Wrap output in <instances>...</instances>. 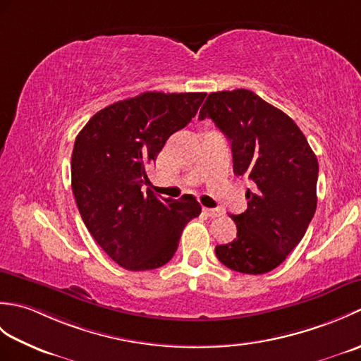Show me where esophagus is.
Masks as SVG:
<instances>
[{"label": "esophagus", "instance_id": "esophagus-1", "mask_svg": "<svg viewBox=\"0 0 361 361\" xmlns=\"http://www.w3.org/2000/svg\"><path fill=\"white\" fill-rule=\"evenodd\" d=\"M203 212L206 214L208 217H219L220 216V209H212V208H203Z\"/></svg>", "mask_w": 361, "mask_h": 361}]
</instances>
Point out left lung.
<instances>
[{"label":"left lung","instance_id":"left-lung-1","mask_svg":"<svg viewBox=\"0 0 361 361\" xmlns=\"http://www.w3.org/2000/svg\"><path fill=\"white\" fill-rule=\"evenodd\" d=\"M209 118L231 142L235 175H248V208L233 217L237 237L217 245L221 264L245 274L281 265L301 242L317 209L318 159L286 113L250 90L206 97L198 119Z\"/></svg>","mask_w":361,"mask_h":361}]
</instances>
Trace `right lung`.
Returning <instances> with one entry per match:
<instances>
[{
	"mask_svg": "<svg viewBox=\"0 0 361 361\" xmlns=\"http://www.w3.org/2000/svg\"><path fill=\"white\" fill-rule=\"evenodd\" d=\"M204 96L147 91L97 111L75 137L71 186L82 220L126 270L167 264L188 221L200 216L192 195L171 200L141 188L145 166L192 121Z\"/></svg>",
	"mask_w": 361,
	"mask_h": 361,
	"instance_id": "add662e5",
	"label": "right lung"
}]
</instances>
